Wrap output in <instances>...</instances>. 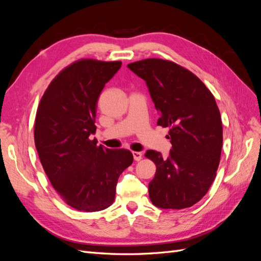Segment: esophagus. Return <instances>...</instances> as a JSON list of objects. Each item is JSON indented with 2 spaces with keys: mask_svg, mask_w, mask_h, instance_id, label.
<instances>
[{
  "mask_svg": "<svg viewBox=\"0 0 261 261\" xmlns=\"http://www.w3.org/2000/svg\"><path fill=\"white\" fill-rule=\"evenodd\" d=\"M133 156H134V160H135V161H140L141 158H143V154H141V152H138V151H133Z\"/></svg>",
  "mask_w": 261,
  "mask_h": 261,
  "instance_id": "esophagus-1",
  "label": "esophagus"
}]
</instances>
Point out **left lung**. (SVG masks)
<instances>
[{"label":"left lung","mask_w":261,"mask_h":261,"mask_svg":"<svg viewBox=\"0 0 261 261\" xmlns=\"http://www.w3.org/2000/svg\"><path fill=\"white\" fill-rule=\"evenodd\" d=\"M127 67L146 82L156 111L158 125L170 127V156L148 150L155 164L149 197L163 209L192 207L215 180L223 143V128L215 97L198 77L176 63L146 59Z\"/></svg>","instance_id":"obj_1"}]
</instances>
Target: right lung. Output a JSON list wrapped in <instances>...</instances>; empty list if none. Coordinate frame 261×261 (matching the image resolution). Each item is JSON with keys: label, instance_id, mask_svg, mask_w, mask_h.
Returning <instances> with one entry per match:
<instances>
[{"label": "right lung", "instance_id": "right-lung-1", "mask_svg": "<svg viewBox=\"0 0 261 261\" xmlns=\"http://www.w3.org/2000/svg\"><path fill=\"white\" fill-rule=\"evenodd\" d=\"M121 61H75L53 78L37 109L35 145L45 174L68 206L94 212L111 206L118 176L133 163L126 149L90 139L105 85Z\"/></svg>", "mask_w": 261, "mask_h": 261}]
</instances>
